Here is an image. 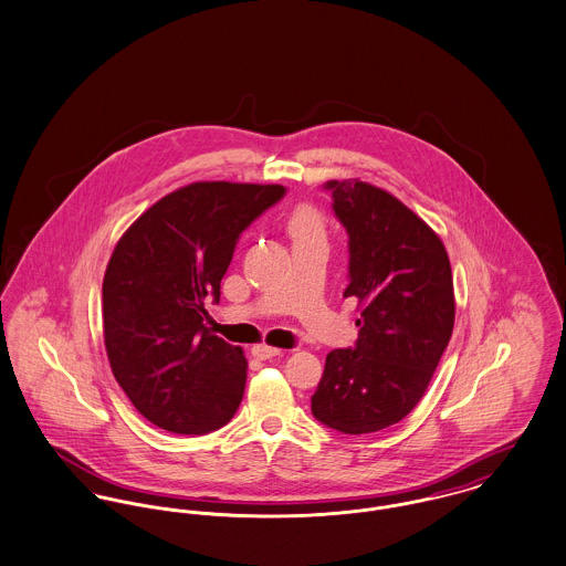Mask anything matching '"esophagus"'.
Returning <instances> with one entry per match:
<instances>
[{
	"label": "esophagus",
	"instance_id": "34e87169",
	"mask_svg": "<svg viewBox=\"0 0 566 566\" xmlns=\"http://www.w3.org/2000/svg\"><path fill=\"white\" fill-rule=\"evenodd\" d=\"M251 354H253L255 358H260V360H268V358L281 356V349H276V347H272V345H265V343H260V345H253V347H251Z\"/></svg>",
	"mask_w": 566,
	"mask_h": 566
}]
</instances>
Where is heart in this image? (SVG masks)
<instances>
[{
  "mask_svg": "<svg viewBox=\"0 0 566 566\" xmlns=\"http://www.w3.org/2000/svg\"><path fill=\"white\" fill-rule=\"evenodd\" d=\"M287 229L294 240H306V238H317L324 235V223L322 217L315 208L311 206H298L287 219Z\"/></svg>",
  "mask_w": 566,
  "mask_h": 566,
  "instance_id": "obj_1",
  "label": "heart"
}]
</instances>
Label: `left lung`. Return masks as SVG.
Returning <instances> with one entry per match:
<instances>
[{
  "label": "left lung",
  "instance_id": "left-lung-1",
  "mask_svg": "<svg viewBox=\"0 0 566 566\" xmlns=\"http://www.w3.org/2000/svg\"><path fill=\"white\" fill-rule=\"evenodd\" d=\"M349 235L358 340L333 349L311 397L313 416L349 436L386 429L415 410L454 326L451 262L440 235L388 190L331 180Z\"/></svg>",
  "mask_w": 566,
  "mask_h": 566
}]
</instances>
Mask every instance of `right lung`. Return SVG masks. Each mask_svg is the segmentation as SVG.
<instances>
[{
  "instance_id": "add662e5",
  "label": "right lung",
  "mask_w": 566,
  "mask_h": 566,
  "mask_svg": "<svg viewBox=\"0 0 566 566\" xmlns=\"http://www.w3.org/2000/svg\"><path fill=\"white\" fill-rule=\"evenodd\" d=\"M285 195L281 185L192 182L150 206L117 240L103 281V335L117 384L151 424L210 433L235 415L242 347L212 335L206 301L240 233Z\"/></svg>"
}]
</instances>
